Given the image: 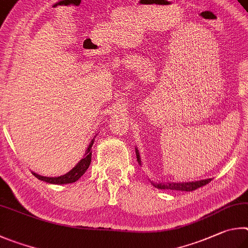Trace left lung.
<instances>
[{"mask_svg":"<svg viewBox=\"0 0 248 248\" xmlns=\"http://www.w3.org/2000/svg\"><path fill=\"white\" fill-rule=\"evenodd\" d=\"M136 150V157H137V161L140 163V153H138L137 148ZM211 182V179H207V180H201V181H195V182H182V183H153L155 187H157L159 189H172V190H182V192H192V190L197 189L202 186L206 185Z\"/></svg>","mask_w":248,"mask_h":248,"instance_id":"1","label":"left lung"}]
</instances>
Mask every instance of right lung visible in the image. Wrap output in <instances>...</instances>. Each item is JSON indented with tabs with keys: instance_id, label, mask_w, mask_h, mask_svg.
Wrapping results in <instances>:
<instances>
[{
	"instance_id": "add662e5",
	"label": "right lung",
	"mask_w": 248,
	"mask_h": 248,
	"mask_svg": "<svg viewBox=\"0 0 248 248\" xmlns=\"http://www.w3.org/2000/svg\"><path fill=\"white\" fill-rule=\"evenodd\" d=\"M93 140L90 142V145L88 146V148L86 150L85 157L82 158L79 162H78L75 167H74L71 171L67 172L66 174L61 175V176H56V177H47V176H42L39 175L37 173L32 172V174L37 177L38 180L46 182V183L50 184H58V185H62V184H69V183H74L79 180V177L81 175H84V173L87 171V169L89 168L90 162H91V147L93 145Z\"/></svg>"
}]
</instances>
